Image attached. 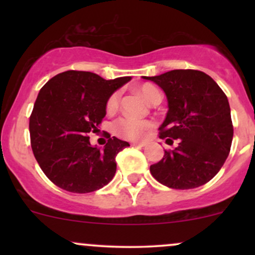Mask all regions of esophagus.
<instances>
[{
    "label": "esophagus",
    "mask_w": 255,
    "mask_h": 255,
    "mask_svg": "<svg viewBox=\"0 0 255 255\" xmlns=\"http://www.w3.org/2000/svg\"><path fill=\"white\" fill-rule=\"evenodd\" d=\"M133 146H136V147H144V146H146V142H137V141H135V142H133V144H131Z\"/></svg>",
    "instance_id": "1"
}]
</instances>
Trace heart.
<instances>
[{
	"label": "heart",
	"mask_w": 255,
	"mask_h": 255,
	"mask_svg": "<svg viewBox=\"0 0 255 255\" xmlns=\"http://www.w3.org/2000/svg\"><path fill=\"white\" fill-rule=\"evenodd\" d=\"M139 91L140 93L144 96L146 101H148L150 103H153L157 99H162V93H160V91L151 84L142 85L139 89ZM119 103L120 93H113L107 101L108 113H115L119 108ZM152 128H153V124H152L151 121H148V120H137L129 118V116H125V118L119 119L118 121L114 124V131H115L119 136L129 140L142 139V137H145L148 133H150Z\"/></svg>",
	"instance_id": "heart-1"
}]
</instances>
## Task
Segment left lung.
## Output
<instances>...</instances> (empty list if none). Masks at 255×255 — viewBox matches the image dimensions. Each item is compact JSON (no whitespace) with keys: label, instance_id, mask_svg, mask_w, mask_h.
I'll use <instances>...</instances> for the list:
<instances>
[{"label":"left lung","instance_id":"obj_1","mask_svg":"<svg viewBox=\"0 0 255 255\" xmlns=\"http://www.w3.org/2000/svg\"><path fill=\"white\" fill-rule=\"evenodd\" d=\"M153 81L168 99L166 118L159 137L172 151H164L159 162L150 166L158 182L169 188L192 189L209 182L229 156L234 128L227 96L213 79L194 69H175Z\"/></svg>","mask_w":255,"mask_h":255}]
</instances>
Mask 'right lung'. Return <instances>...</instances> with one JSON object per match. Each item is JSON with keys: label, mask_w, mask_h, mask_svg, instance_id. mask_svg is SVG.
<instances>
[{"label": "right lung", "mask_w": 255, "mask_h": 255, "mask_svg": "<svg viewBox=\"0 0 255 255\" xmlns=\"http://www.w3.org/2000/svg\"><path fill=\"white\" fill-rule=\"evenodd\" d=\"M130 79L67 71L40 89L30 118L31 146L40 169L60 188L95 192L115 176V158L129 144L109 135L101 150L89 135L99 131L108 98Z\"/></svg>", "instance_id": "obj_1"}]
</instances>
